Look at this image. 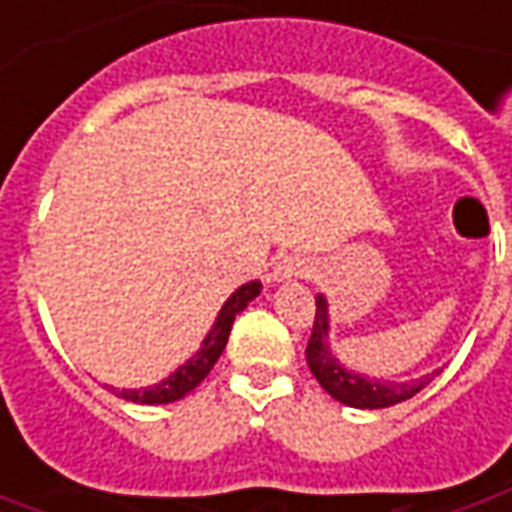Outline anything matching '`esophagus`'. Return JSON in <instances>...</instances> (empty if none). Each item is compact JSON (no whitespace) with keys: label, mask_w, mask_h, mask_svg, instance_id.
Segmentation results:
<instances>
[{"label":"esophagus","mask_w":512,"mask_h":512,"mask_svg":"<svg viewBox=\"0 0 512 512\" xmlns=\"http://www.w3.org/2000/svg\"><path fill=\"white\" fill-rule=\"evenodd\" d=\"M309 277V263L303 257H280L274 263L272 269V280L274 283H286V280H303Z\"/></svg>","instance_id":"obj_1"}]
</instances>
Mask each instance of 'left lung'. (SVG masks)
<instances>
[{
  "label": "left lung",
  "instance_id": "left-lung-1",
  "mask_svg": "<svg viewBox=\"0 0 512 512\" xmlns=\"http://www.w3.org/2000/svg\"><path fill=\"white\" fill-rule=\"evenodd\" d=\"M306 362H309L314 379L337 402H343L348 408H368V411L391 408L397 402L411 399L439 374V371H433V374L408 379V382H391V379H368L348 371L328 345V303L323 294H317V311H314V328H311L309 345H306Z\"/></svg>",
  "mask_w": 512,
  "mask_h": 512
}]
</instances>
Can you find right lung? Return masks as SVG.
<instances>
[{"mask_svg":"<svg viewBox=\"0 0 512 512\" xmlns=\"http://www.w3.org/2000/svg\"><path fill=\"white\" fill-rule=\"evenodd\" d=\"M260 280H252V283H243L238 291H232V297L223 303L221 314L215 320V326L209 328V334L203 337L201 348L189 357V360L175 371L169 374L164 382L152 385V388H133V391H118V397L127 399V402H135V405H167V402H175V399H184L189 391H195L201 385L206 374L215 368V362L223 354L226 348V340H229V331H232V323L238 317L240 311L246 309L257 294H260Z\"/></svg>","mask_w":512,"mask_h":512,"instance_id":"add662e5","label":"right lung"}]
</instances>
